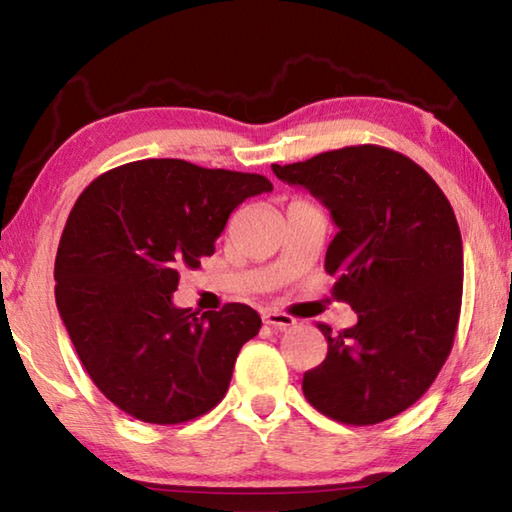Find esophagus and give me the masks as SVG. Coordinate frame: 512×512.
I'll return each mask as SVG.
<instances>
[{
  "label": "esophagus",
  "instance_id": "esophagus-1",
  "mask_svg": "<svg viewBox=\"0 0 512 512\" xmlns=\"http://www.w3.org/2000/svg\"><path fill=\"white\" fill-rule=\"evenodd\" d=\"M262 318H264L266 325L277 327V329H289V327L296 325V318H291L289 314H282V311H275V309H266Z\"/></svg>",
  "mask_w": 512,
  "mask_h": 512
}]
</instances>
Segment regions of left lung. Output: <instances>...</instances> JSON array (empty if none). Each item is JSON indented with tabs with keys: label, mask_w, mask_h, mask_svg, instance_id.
Listing matches in <instances>:
<instances>
[{
	"label": "left lung",
	"mask_w": 512,
	"mask_h": 512,
	"mask_svg": "<svg viewBox=\"0 0 512 512\" xmlns=\"http://www.w3.org/2000/svg\"><path fill=\"white\" fill-rule=\"evenodd\" d=\"M305 187L336 225L325 271L357 325L320 323L327 357L302 393L343 424H377L427 393L454 345L463 298V241L447 196L406 155L363 144L273 164Z\"/></svg>",
	"instance_id": "left-lung-1"
}]
</instances>
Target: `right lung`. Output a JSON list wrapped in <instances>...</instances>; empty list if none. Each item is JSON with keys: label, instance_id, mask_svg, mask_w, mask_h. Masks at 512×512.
Returning <instances> with one entry per match:
<instances>
[{"label": "right lung", "instance_id": "right-lung-1", "mask_svg": "<svg viewBox=\"0 0 512 512\" xmlns=\"http://www.w3.org/2000/svg\"><path fill=\"white\" fill-rule=\"evenodd\" d=\"M271 189L259 173L162 158L103 173L74 203L54 266L58 314L83 368L124 413L180 424L228 393L262 318L241 302L196 316L171 296L183 268L214 253L235 207Z\"/></svg>", "mask_w": 512, "mask_h": 512}]
</instances>
